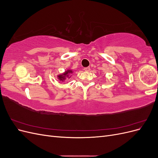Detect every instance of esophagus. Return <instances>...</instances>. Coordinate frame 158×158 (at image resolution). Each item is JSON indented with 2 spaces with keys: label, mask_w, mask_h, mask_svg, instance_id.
I'll list each match as a JSON object with an SVG mask.
<instances>
[{
  "label": "esophagus",
  "mask_w": 158,
  "mask_h": 158,
  "mask_svg": "<svg viewBox=\"0 0 158 158\" xmlns=\"http://www.w3.org/2000/svg\"><path fill=\"white\" fill-rule=\"evenodd\" d=\"M89 70H90V68H89V67H85V68L84 69V71H86V72L89 71Z\"/></svg>",
  "instance_id": "obj_1"
}]
</instances>
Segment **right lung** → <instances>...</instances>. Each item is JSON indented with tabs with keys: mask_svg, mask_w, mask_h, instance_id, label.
Returning <instances> with one entry per match:
<instances>
[{
	"mask_svg": "<svg viewBox=\"0 0 158 158\" xmlns=\"http://www.w3.org/2000/svg\"><path fill=\"white\" fill-rule=\"evenodd\" d=\"M73 73V71L71 70H67L66 72H65V73H64L62 75H59V78L60 80H64L65 79V76H67L68 74H70Z\"/></svg>",
	"mask_w": 158,
	"mask_h": 158,
	"instance_id": "right-lung-1",
	"label": "right lung"
}]
</instances>
